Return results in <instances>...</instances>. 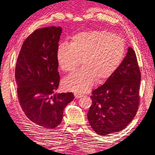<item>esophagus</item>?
<instances>
[{
  "label": "esophagus",
  "instance_id": "obj_1",
  "mask_svg": "<svg viewBox=\"0 0 155 155\" xmlns=\"http://www.w3.org/2000/svg\"><path fill=\"white\" fill-rule=\"evenodd\" d=\"M74 97L76 98H80L83 97V95L81 94H78V93H74Z\"/></svg>",
  "mask_w": 155,
  "mask_h": 155
}]
</instances>
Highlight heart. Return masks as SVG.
<instances>
[{
  "label": "heart",
  "instance_id": "1",
  "mask_svg": "<svg viewBox=\"0 0 155 155\" xmlns=\"http://www.w3.org/2000/svg\"><path fill=\"white\" fill-rule=\"evenodd\" d=\"M123 39L107 31L83 32L72 37L71 45L61 43L57 59L64 72L74 71L83 61V68L62 81L66 91L87 93L98 79H107L117 70L124 58Z\"/></svg>",
  "mask_w": 155,
  "mask_h": 155
}]
</instances>
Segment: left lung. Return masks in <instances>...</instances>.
Returning <instances> with one entry per match:
<instances>
[{
	"instance_id": "8db88e82",
	"label": "left lung",
	"mask_w": 155,
	"mask_h": 155,
	"mask_svg": "<svg viewBox=\"0 0 155 155\" xmlns=\"http://www.w3.org/2000/svg\"><path fill=\"white\" fill-rule=\"evenodd\" d=\"M140 83L135 52L128 47L119 67L91 97L87 118L95 132L100 135L118 132L133 120L139 107Z\"/></svg>"
}]
</instances>
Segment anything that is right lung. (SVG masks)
<instances>
[{
    "label": "right lung",
    "instance_id": "right-lung-1",
    "mask_svg": "<svg viewBox=\"0 0 155 155\" xmlns=\"http://www.w3.org/2000/svg\"><path fill=\"white\" fill-rule=\"evenodd\" d=\"M61 27L38 28L24 41L15 68L20 105L36 126L54 128L60 124L72 93H57L60 81L57 48Z\"/></svg>",
    "mask_w": 155,
    "mask_h": 155
}]
</instances>
